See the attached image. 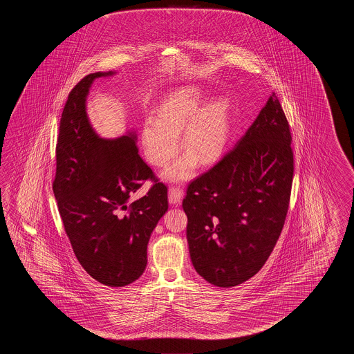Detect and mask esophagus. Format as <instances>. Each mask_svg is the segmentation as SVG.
Returning a JSON list of instances; mask_svg holds the SVG:
<instances>
[{
    "instance_id": "esophagus-1",
    "label": "esophagus",
    "mask_w": 354,
    "mask_h": 354,
    "mask_svg": "<svg viewBox=\"0 0 354 354\" xmlns=\"http://www.w3.org/2000/svg\"><path fill=\"white\" fill-rule=\"evenodd\" d=\"M183 197V189L180 187L172 186L168 189V201L172 205H178L182 201Z\"/></svg>"
}]
</instances>
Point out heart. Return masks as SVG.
Wrapping results in <instances>:
<instances>
[{"instance_id":"1","label":"heart","mask_w":354,"mask_h":354,"mask_svg":"<svg viewBox=\"0 0 354 354\" xmlns=\"http://www.w3.org/2000/svg\"><path fill=\"white\" fill-rule=\"evenodd\" d=\"M201 91L194 86L169 93L159 106L158 119L149 118L142 130L145 157L153 166L165 167L180 149V138L187 151L163 174L169 180L191 177L197 162L212 163L225 149L230 124L224 100L203 106Z\"/></svg>"}]
</instances>
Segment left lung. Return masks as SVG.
I'll list each match as a JSON object with an SVG mask.
<instances>
[{
  "label": "left lung",
  "mask_w": 354,
  "mask_h": 354,
  "mask_svg": "<svg viewBox=\"0 0 354 354\" xmlns=\"http://www.w3.org/2000/svg\"><path fill=\"white\" fill-rule=\"evenodd\" d=\"M276 93L233 149L188 185L182 207L196 272L214 286H236L263 267L286 220L294 153Z\"/></svg>",
  "instance_id": "obj_1"
}]
</instances>
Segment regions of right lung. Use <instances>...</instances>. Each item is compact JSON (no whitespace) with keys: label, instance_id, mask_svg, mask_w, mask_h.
<instances>
[{"label":"right lung","instance_id":"add662e5","mask_svg":"<svg viewBox=\"0 0 354 354\" xmlns=\"http://www.w3.org/2000/svg\"><path fill=\"white\" fill-rule=\"evenodd\" d=\"M91 73L69 92L55 148L54 197L78 262L92 279L110 287L130 285L147 267L151 234L168 210L167 187L140 158L136 133L104 139L93 130L86 100ZM155 180L134 203L129 196L144 180Z\"/></svg>","mask_w":354,"mask_h":354}]
</instances>
